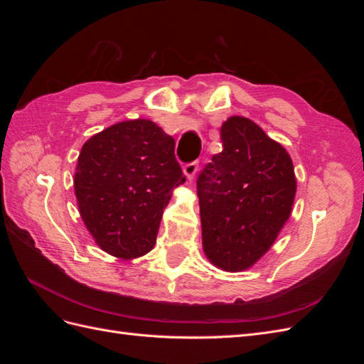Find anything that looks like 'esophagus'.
Instances as JSON below:
<instances>
[{
	"label": "esophagus",
	"mask_w": 364,
	"mask_h": 364,
	"mask_svg": "<svg viewBox=\"0 0 364 364\" xmlns=\"http://www.w3.org/2000/svg\"><path fill=\"white\" fill-rule=\"evenodd\" d=\"M197 168H199V164H197L196 161H194V162L185 164V165H183V174H185L188 179H193L194 174L197 173Z\"/></svg>",
	"instance_id": "1"
}]
</instances>
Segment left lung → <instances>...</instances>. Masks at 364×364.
Here are the masks:
<instances>
[{"instance_id": "1", "label": "left lung", "mask_w": 364, "mask_h": 364, "mask_svg": "<svg viewBox=\"0 0 364 364\" xmlns=\"http://www.w3.org/2000/svg\"><path fill=\"white\" fill-rule=\"evenodd\" d=\"M223 150L197 178L206 258L226 272L253 266L291 214L296 178L279 142L245 117L228 118Z\"/></svg>"}]
</instances>
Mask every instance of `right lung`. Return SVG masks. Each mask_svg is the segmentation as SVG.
<instances>
[{
  "label": "right lung",
  "mask_w": 364,
  "mask_h": 364,
  "mask_svg": "<svg viewBox=\"0 0 364 364\" xmlns=\"http://www.w3.org/2000/svg\"><path fill=\"white\" fill-rule=\"evenodd\" d=\"M183 182L174 139L153 121L138 118L85 142L74 191L95 243L117 258L132 259L155 246L171 191Z\"/></svg>",
  "instance_id": "1"
}]
</instances>
